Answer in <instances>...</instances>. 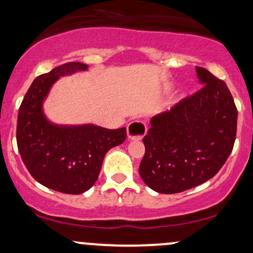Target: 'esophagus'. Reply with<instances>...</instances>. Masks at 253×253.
Instances as JSON below:
<instances>
[{"mask_svg":"<svg viewBox=\"0 0 253 253\" xmlns=\"http://www.w3.org/2000/svg\"><path fill=\"white\" fill-rule=\"evenodd\" d=\"M127 137L130 140H141L147 132V126L143 122L134 121L127 126Z\"/></svg>","mask_w":253,"mask_h":253,"instance_id":"esophagus-1","label":"esophagus"}]
</instances>
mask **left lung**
Here are the masks:
<instances>
[{
  "mask_svg": "<svg viewBox=\"0 0 253 253\" xmlns=\"http://www.w3.org/2000/svg\"><path fill=\"white\" fill-rule=\"evenodd\" d=\"M203 88L170 112L152 117L142 138L138 172L153 191L180 193L212 178L229 157L236 135L234 100L223 81L195 67Z\"/></svg>",
  "mask_w": 253,
  "mask_h": 253,
  "instance_id": "1",
  "label": "left lung"
}]
</instances>
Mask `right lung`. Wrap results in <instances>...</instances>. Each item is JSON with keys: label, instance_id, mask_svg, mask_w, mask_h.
I'll list each match as a JSON object with an SVG mask.
<instances>
[{"label": "right lung", "instance_id": "obj_1", "mask_svg": "<svg viewBox=\"0 0 253 253\" xmlns=\"http://www.w3.org/2000/svg\"><path fill=\"white\" fill-rule=\"evenodd\" d=\"M88 71L83 62H67L39 76L24 96L18 113L19 153L32 177L47 188L81 194L99 177L105 154L121 145L126 129L85 124H56L44 113V101L60 77Z\"/></svg>", "mask_w": 253, "mask_h": 253}]
</instances>
